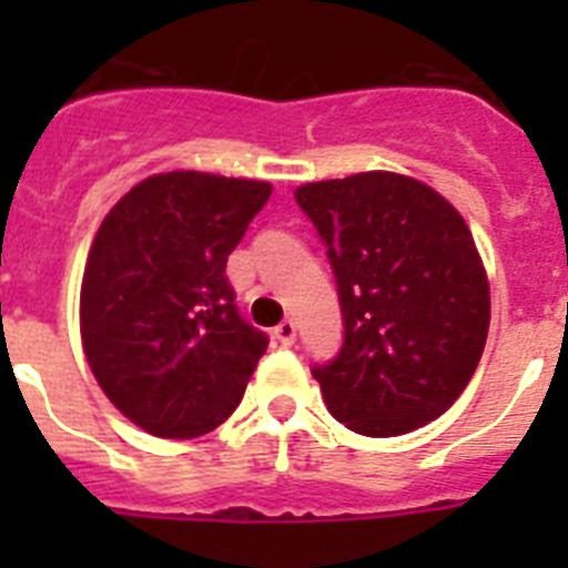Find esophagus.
I'll list each match as a JSON object with an SVG mask.
<instances>
[{
  "label": "esophagus",
  "instance_id": "34e87169",
  "mask_svg": "<svg viewBox=\"0 0 568 568\" xmlns=\"http://www.w3.org/2000/svg\"><path fill=\"white\" fill-rule=\"evenodd\" d=\"M275 338H278L284 346H293L295 344V321L293 318L281 321L278 327H275Z\"/></svg>",
  "mask_w": 568,
  "mask_h": 568
}]
</instances>
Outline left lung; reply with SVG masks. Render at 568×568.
<instances>
[{"label":"left lung","instance_id":"obj_1","mask_svg":"<svg viewBox=\"0 0 568 568\" xmlns=\"http://www.w3.org/2000/svg\"><path fill=\"white\" fill-rule=\"evenodd\" d=\"M295 202L327 247L344 315L338 355L313 366L329 413L369 438L444 415L489 333V281L458 210L384 170L301 184Z\"/></svg>","mask_w":568,"mask_h":568}]
</instances>
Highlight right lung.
I'll return each mask as SVG.
<instances>
[{
	"instance_id": "add662e5",
	"label": "right lung",
	"mask_w": 568,
	"mask_h": 568,
	"mask_svg": "<svg viewBox=\"0 0 568 568\" xmlns=\"http://www.w3.org/2000/svg\"><path fill=\"white\" fill-rule=\"evenodd\" d=\"M267 182L173 170L104 215L79 324L110 404L155 438H199L233 415L270 338L239 315L224 267Z\"/></svg>"
}]
</instances>
